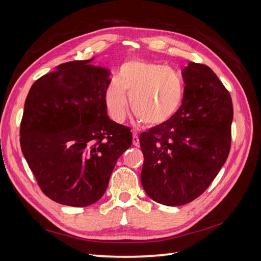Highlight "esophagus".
<instances>
[{
	"label": "esophagus",
	"instance_id": "1",
	"mask_svg": "<svg viewBox=\"0 0 261 261\" xmlns=\"http://www.w3.org/2000/svg\"><path fill=\"white\" fill-rule=\"evenodd\" d=\"M133 145L136 147L139 146V137L136 133H133Z\"/></svg>",
	"mask_w": 261,
	"mask_h": 261
}]
</instances>
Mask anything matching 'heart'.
<instances>
[{"label":"heart","mask_w":261,"mask_h":261,"mask_svg":"<svg viewBox=\"0 0 261 261\" xmlns=\"http://www.w3.org/2000/svg\"><path fill=\"white\" fill-rule=\"evenodd\" d=\"M126 92L132 112L146 126L163 124L174 115L184 98L183 78L168 66L158 63L130 60L123 63L118 75L110 80L105 101L115 122L126 115Z\"/></svg>","instance_id":"1"}]
</instances>
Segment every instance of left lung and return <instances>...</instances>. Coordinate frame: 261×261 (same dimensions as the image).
<instances>
[{
	"label": "left lung",
	"instance_id": "left-lung-1",
	"mask_svg": "<svg viewBox=\"0 0 261 261\" xmlns=\"http://www.w3.org/2000/svg\"><path fill=\"white\" fill-rule=\"evenodd\" d=\"M184 98L169 121L139 137L146 194L165 206H181L200 196L230 152L233 106L213 70L189 62L181 70Z\"/></svg>",
	"mask_w": 261,
	"mask_h": 261
}]
</instances>
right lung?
I'll return each instance as SVG.
<instances>
[{"label":"right lung","mask_w":261,"mask_h":261,"mask_svg":"<svg viewBox=\"0 0 261 261\" xmlns=\"http://www.w3.org/2000/svg\"><path fill=\"white\" fill-rule=\"evenodd\" d=\"M94 58L55 67L31 86L20 124V146L41 191L70 207L98 201L116 161L130 145L129 128L110 120L108 69Z\"/></svg>","instance_id":"right-lung-1"}]
</instances>
